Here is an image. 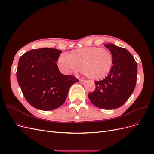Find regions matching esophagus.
Wrapping results in <instances>:
<instances>
[{
	"label": "esophagus",
	"instance_id": "34e87169",
	"mask_svg": "<svg viewBox=\"0 0 154 154\" xmlns=\"http://www.w3.org/2000/svg\"><path fill=\"white\" fill-rule=\"evenodd\" d=\"M80 82L82 83V84H84L85 83H86V81L84 80H80Z\"/></svg>",
	"mask_w": 154,
	"mask_h": 154
}]
</instances>
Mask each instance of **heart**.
<instances>
[{
	"label": "heart",
	"instance_id": "heart-1",
	"mask_svg": "<svg viewBox=\"0 0 154 154\" xmlns=\"http://www.w3.org/2000/svg\"><path fill=\"white\" fill-rule=\"evenodd\" d=\"M58 65L63 71H82L88 78L99 80L110 72L113 57L109 50L97 47L74 49L68 55H60Z\"/></svg>",
	"mask_w": 154,
	"mask_h": 154
}]
</instances>
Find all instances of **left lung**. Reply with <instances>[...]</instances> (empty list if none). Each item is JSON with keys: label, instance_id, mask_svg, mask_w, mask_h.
Returning a JSON list of instances; mask_svg holds the SVG:
<instances>
[{"label": "left lung", "instance_id": "1", "mask_svg": "<svg viewBox=\"0 0 154 154\" xmlns=\"http://www.w3.org/2000/svg\"><path fill=\"white\" fill-rule=\"evenodd\" d=\"M113 57V66L103 80L95 82L96 89L88 94L91 103L102 109L122 106L136 87L137 65L129 51L113 44H107Z\"/></svg>", "mask_w": 154, "mask_h": 154}]
</instances>
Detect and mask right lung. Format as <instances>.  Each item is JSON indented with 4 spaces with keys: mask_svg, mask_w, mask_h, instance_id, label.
<instances>
[{
    "mask_svg": "<svg viewBox=\"0 0 154 154\" xmlns=\"http://www.w3.org/2000/svg\"><path fill=\"white\" fill-rule=\"evenodd\" d=\"M62 51L53 48L32 49L21 56L17 78L28 103L42 110H51L62 106L69 88L78 82L71 75L59 71L57 62Z\"/></svg>",
    "mask_w": 154,
    "mask_h": 154,
    "instance_id": "obj_1",
    "label": "right lung"
}]
</instances>
